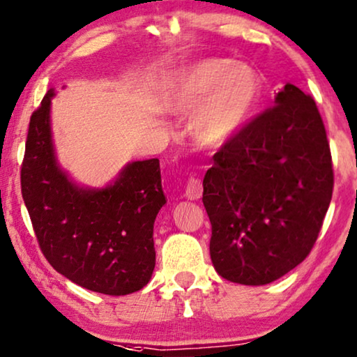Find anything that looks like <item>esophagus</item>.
Segmentation results:
<instances>
[{
    "label": "esophagus",
    "instance_id": "esophagus-1",
    "mask_svg": "<svg viewBox=\"0 0 357 357\" xmlns=\"http://www.w3.org/2000/svg\"><path fill=\"white\" fill-rule=\"evenodd\" d=\"M203 195V185L198 178H190L187 183V188H185V197L188 200H198Z\"/></svg>",
    "mask_w": 357,
    "mask_h": 357
}]
</instances>
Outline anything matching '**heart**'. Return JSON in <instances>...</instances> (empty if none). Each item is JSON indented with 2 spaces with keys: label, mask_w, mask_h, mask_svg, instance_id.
<instances>
[{
  "label": "heart",
  "mask_w": 357,
  "mask_h": 357,
  "mask_svg": "<svg viewBox=\"0 0 357 357\" xmlns=\"http://www.w3.org/2000/svg\"><path fill=\"white\" fill-rule=\"evenodd\" d=\"M261 96V80L251 67L225 59H205L169 78L165 103L172 111H192V136L216 149L246 128Z\"/></svg>",
  "instance_id": "b5f03b06"
}]
</instances>
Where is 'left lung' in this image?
Returning a JSON list of instances; mask_svg holds the SVG:
<instances>
[{"label":"left lung","mask_w":357,"mask_h":357,"mask_svg":"<svg viewBox=\"0 0 357 357\" xmlns=\"http://www.w3.org/2000/svg\"><path fill=\"white\" fill-rule=\"evenodd\" d=\"M274 105L213 155L203 178L211 262L243 285L295 269L331 202V152L313 98L285 83Z\"/></svg>","instance_id":"obj_1"}]
</instances>
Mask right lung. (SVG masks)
<instances>
[{
	"instance_id": "add662e5",
	"label": "right lung",
	"mask_w": 357,
	"mask_h": 357,
	"mask_svg": "<svg viewBox=\"0 0 357 357\" xmlns=\"http://www.w3.org/2000/svg\"><path fill=\"white\" fill-rule=\"evenodd\" d=\"M45 93L31 116L21 167V192L45 259L73 284L105 295H128L155 267L154 221L167 198L159 159L134 160L113 182L83 187L55 155Z\"/></svg>"
}]
</instances>
